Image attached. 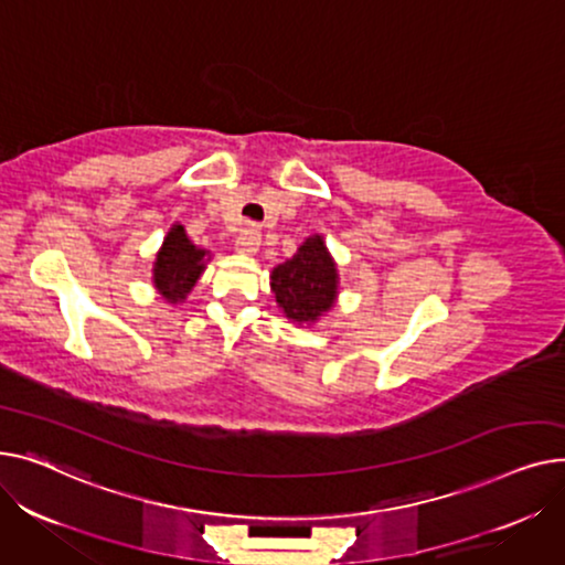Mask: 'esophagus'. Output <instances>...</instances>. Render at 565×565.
Segmentation results:
<instances>
[{
    "mask_svg": "<svg viewBox=\"0 0 565 565\" xmlns=\"http://www.w3.org/2000/svg\"><path fill=\"white\" fill-rule=\"evenodd\" d=\"M259 244H262V235H259V230L250 225V227H244V230L239 232V237H237V242H235V248H237V253H244V255H253V253H257Z\"/></svg>",
    "mask_w": 565,
    "mask_h": 565,
    "instance_id": "34e87169",
    "label": "esophagus"
}]
</instances>
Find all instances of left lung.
Wrapping results in <instances>:
<instances>
[{"mask_svg":"<svg viewBox=\"0 0 565 565\" xmlns=\"http://www.w3.org/2000/svg\"><path fill=\"white\" fill-rule=\"evenodd\" d=\"M338 267L323 237L312 235L296 255L271 271V289L282 315L294 323H315L333 310L338 298Z\"/></svg>","mask_w":565,"mask_h":565,"instance_id":"obj_1","label":"left lung"}]
</instances>
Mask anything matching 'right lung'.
<instances>
[{
    "label": "right lung",
    "mask_w": 565,
    "mask_h": 565,
    "mask_svg": "<svg viewBox=\"0 0 565 565\" xmlns=\"http://www.w3.org/2000/svg\"><path fill=\"white\" fill-rule=\"evenodd\" d=\"M205 257L207 250L191 244L184 225L175 223L169 230L152 267V282L166 303H184L186 294L205 271Z\"/></svg>",
    "instance_id": "obj_1"
}]
</instances>
